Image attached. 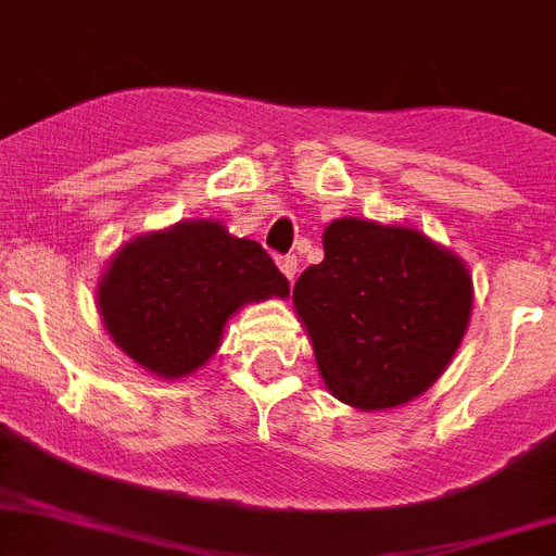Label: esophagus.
Masks as SVG:
<instances>
[{
	"instance_id": "obj_1",
	"label": "esophagus",
	"mask_w": 556,
	"mask_h": 556,
	"mask_svg": "<svg viewBox=\"0 0 556 556\" xmlns=\"http://www.w3.org/2000/svg\"><path fill=\"white\" fill-rule=\"evenodd\" d=\"M278 269H281V273L287 275V281H289V283L295 281V275H298V258H295V255H287V258H278Z\"/></svg>"
}]
</instances>
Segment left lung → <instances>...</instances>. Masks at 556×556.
Instances as JSON below:
<instances>
[{
    "label": "left lung",
    "instance_id": "obj_1",
    "mask_svg": "<svg viewBox=\"0 0 556 556\" xmlns=\"http://www.w3.org/2000/svg\"><path fill=\"white\" fill-rule=\"evenodd\" d=\"M292 306L331 396L365 414L391 410L453 363L472 275L416 227L343 216L326 225L324 261L303 269Z\"/></svg>",
    "mask_w": 556,
    "mask_h": 556
}]
</instances>
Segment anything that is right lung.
<instances>
[{
	"mask_svg": "<svg viewBox=\"0 0 556 556\" xmlns=\"http://www.w3.org/2000/svg\"><path fill=\"white\" fill-rule=\"evenodd\" d=\"M287 295L289 281L258 241L230 236L216 219H188L117 247L94 303L142 371L182 379L219 351L241 306Z\"/></svg>",
	"mask_w": 556,
	"mask_h": 556,
	"instance_id": "right-lung-1",
	"label": "right lung"
}]
</instances>
